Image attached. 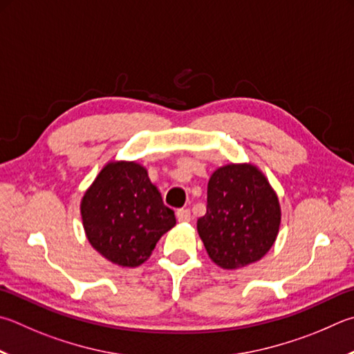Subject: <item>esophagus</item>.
I'll return each instance as SVG.
<instances>
[{
	"mask_svg": "<svg viewBox=\"0 0 354 354\" xmlns=\"http://www.w3.org/2000/svg\"><path fill=\"white\" fill-rule=\"evenodd\" d=\"M176 218L178 221L181 223H189L192 220V215H190V210L189 209H181L176 212Z\"/></svg>",
	"mask_w": 354,
	"mask_h": 354,
	"instance_id": "esophagus-1",
	"label": "esophagus"
}]
</instances>
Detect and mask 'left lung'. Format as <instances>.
<instances>
[{
  "mask_svg": "<svg viewBox=\"0 0 354 354\" xmlns=\"http://www.w3.org/2000/svg\"><path fill=\"white\" fill-rule=\"evenodd\" d=\"M198 234L212 260L224 269L259 261L277 239L280 204L265 175L250 164L214 171Z\"/></svg>",
  "mask_w": 354,
  "mask_h": 354,
  "instance_id": "8db88e82",
  "label": "left lung"
}]
</instances>
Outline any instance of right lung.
Here are the masks:
<instances>
[{"mask_svg":"<svg viewBox=\"0 0 354 354\" xmlns=\"http://www.w3.org/2000/svg\"><path fill=\"white\" fill-rule=\"evenodd\" d=\"M88 241L114 265L134 268L149 259L175 212L162 203L147 170L136 162H110L82 199Z\"/></svg>","mask_w":354,"mask_h":354,"instance_id":"add662e5","label":"right lung"}]
</instances>
